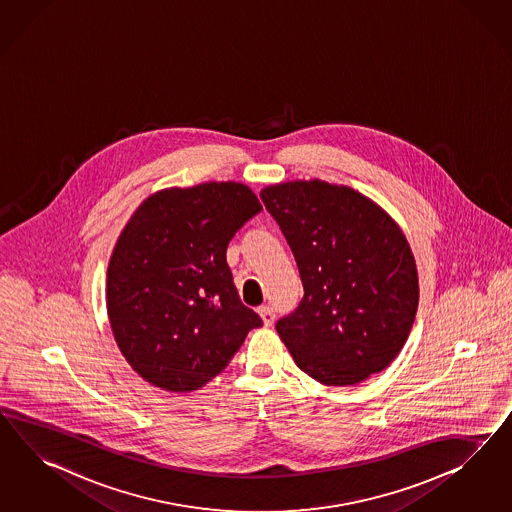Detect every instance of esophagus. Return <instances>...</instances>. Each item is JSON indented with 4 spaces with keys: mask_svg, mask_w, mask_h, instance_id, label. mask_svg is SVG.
Returning a JSON list of instances; mask_svg holds the SVG:
<instances>
[{
    "mask_svg": "<svg viewBox=\"0 0 512 512\" xmlns=\"http://www.w3.org/2000/svg\"><path fill=\"white\" fill-rule=\"evenodd\" d=\"M257 311H259V315L263 318L264 326H272V324H274V320H276V311H274V307H270V305H263V307H259Z\"/></svg>",
    "mask_w": 512,
    "mask_h": 512,
    "instance_id": "1",
    "label": "esophagus"
}]
</instances>
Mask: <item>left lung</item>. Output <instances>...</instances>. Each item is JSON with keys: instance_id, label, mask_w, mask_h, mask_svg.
Returning a JSON list of instances; mask_svg holds the SVG:
<instances>
[{"instance_id": "1", "label": "left lung", "mask_w": 512, "mask_h": 512, "mask_svg": "<svg viewBox=\"0 0 512 512\" xmlns=\"http://www.w3.org/2000/svg\"><path fill=\"white\" fill-rule=\"evenodd\" d=\"M289 242L304 296L276 324L296 365L324 386H354L397 358L419 287L399 225L371 199L324 180L264 188Z\"/></svg>"}]
</instances>
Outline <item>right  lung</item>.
<instances>
[{
	"instance_id": "right-lung-1",
	"label": "right lung",
	"mask_w": 512,
	"mask_h": 512,
	"mask_svg": "<svg viewBox=\"0 0 512 512\" xmlns=\"http://www.w3.org/2000/svg\"><path fill=\"white\" fill-rule=\"evenodd\" d=\"M261 210L248 186L205 182L151 195L126 223L108 266V315L126 361L152 386H205L263 326L225 257Z\"/></svg>"
}]
</instances>
